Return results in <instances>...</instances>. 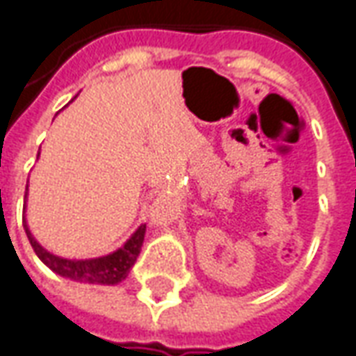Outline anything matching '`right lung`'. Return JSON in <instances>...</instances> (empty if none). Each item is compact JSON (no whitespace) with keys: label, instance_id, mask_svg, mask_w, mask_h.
<instances>
[{"label":"right lung","instance_id":"1","mask_svg":"<svg viewBox=\"0 0 356 356\" xmlns=\"http://www.w3.org/2000/svg\"><path fill=\"white\" fill-rule=\"evenodd\" d=\"M26 195H29V183H26L25 198ZM23 228H25L26 238L38 255V259L42 261L48 269L54 270L56 275L64 277V279L76 280V282H89V284H107V286H115V284L127 279L132 265L136 263L138 255L142 251L144 234H146V224H140L136 232L113 253L101 255V257H91V259H66V257L50 253L48 249H44L36 241L29 224H26V216L23 218Z\"/></svg>","mask_w":356,"mask_h":356}]
</instances>
